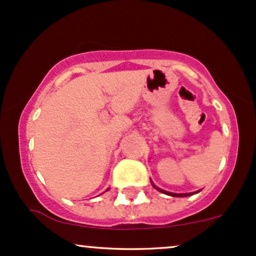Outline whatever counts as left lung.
I'll return each mask as SVG.
<instances>
[{
  "instance_id": "1",
  "label": "left lung",
  "mask_w": 256,
  "mask_h": 256,
  "mask_svg": "<svg viewBox=\"0 0 256 256\" xmlns=\"http://www.w3.org/2000/svg\"><path fill=\"white\" fill-rule=\"evenodd\" d=\"M152 186H154L155 189H156V190H158V192H160L166 194V195H170V196H173V198H185V196H190V195H194V194H198V192H200V190H198V192H188V194H174V192H165V190L160 189V188H158L156 185H154V184H152Z\"/></svg>"
}]
</instances>
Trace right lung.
Segmentation results:
<instances>
[{
    "mask_svg": "<svg viewBox=\"0 0 256 256\" xmlns=\"http://www.w3.org/2000/svg\"><path fill=\"white\" fill-rule=\"evenodd\" d=\"M107 190H108V189H107Z\"/></svg>",
    "mask_w": 256,
    "mask_h": 256,
    "instance_id": "1",
    "label": "right lung"
}]
</instances>
